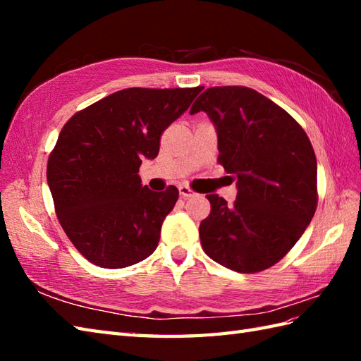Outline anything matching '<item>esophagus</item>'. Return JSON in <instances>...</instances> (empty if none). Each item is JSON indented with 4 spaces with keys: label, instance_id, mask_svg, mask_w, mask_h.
Instances as JSON below:
<instances>
[{
    "label": "esophagus",
    "instance_id": "obj_1",
    "mask_svg": "<svg viewBox=\"0 0 361 361\" xmlns=\"http://www.w3.org/2000/svg\"><path fill=\"white\" fill-rule=\"evenodd\" d=\"M178 190H180V195H181V197H185V198H189V197L195 195L194 190L190 189L189 186H185V185H181V186L178 188Z\"/></svg>",
    "mask_w": 361,
    "mask_h": 361
}]
</instances>
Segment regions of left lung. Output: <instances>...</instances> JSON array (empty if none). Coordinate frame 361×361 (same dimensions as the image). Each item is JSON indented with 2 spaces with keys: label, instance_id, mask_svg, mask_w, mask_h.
<instances>
[{
  "label": "left lung",
  "instance_id": "obj_1",
  "mask_svg": "<svg viewBox=\"0 0 361 361\" xmlns=\"http://www.w3.org/2000/svg\"><path fill=\"white\" fill-rule=\"evenodd\" d=\"M198 111L216 127L219 163L237 180L234 204L206 195L203 250L229 270H267L293 248L315 214V152L286 110L251 88H208L190 109Z\"/></svg>",
  "mask_w": 361,
  "mask_h": 361
}]
</instances>
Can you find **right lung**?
<instances>
[{"instance_id": "obj_1", "label": "right lung", "mask_w": 361, "mask_h": 361, "mask_svg": "<svg viewBox=\"0 0 361 361\" xmlns=\"http://www.w3.org/2000/svg\"><path fill=\"white\" fill-rule=\"evenodd\" d=\"M203 88H127L75 113L48 161L60 225L80 255L104 268L141 262L157 250L178 189L142 186L140 166Z\"/></svg>"}]
</instances>
